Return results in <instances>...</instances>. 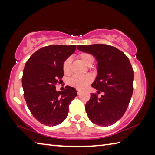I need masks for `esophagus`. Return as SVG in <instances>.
<instances>
[{"mask_svg":"<svg viewBox=\"0 0 155 155\" xmlns=\"http://www.w3.org/2000/svg\"><path fill=\"white\" fill-rule=\"evenodd\" d=\"M82 93V91H81V90H77V94H78V95H80V94Z\"/></svg>","mask_w":155,"mask_h":155,"instance_id":"obj_1","label":"esophagus"}]
</instances>
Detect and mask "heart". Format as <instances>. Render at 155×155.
Listing matches in <instances>:
<instances>
[{
	"instance_id": "heart-1",
	"label": "heart",
	"mask_w": 155,
	"mask_h": 155,
	"mask_svg": "<svg viewBox=\"0 0 155 155\" xmlns=\"http://www.w3.org/2000/svg\"><path fill=\"white\" fill-rule=\"evenodd\" d=\"M78 57L82 61L84 64L87 65H91L94 62V58L91 54L88 53H81L78 54ZM72 64V58L71 57H68L65 60L64 64H63V70L65 74H70L72 72L71 68ZM93 80L92 77L90 74L85 75H75L72 77L69 80V84L72 87L77 88V90H82L87 87V85L90 84Z\"/></svg>"
}]
</instances>
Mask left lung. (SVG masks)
<instances>
[{"label": "left lung", "mask_w": 155, "mask_h": 155, "mask_svg": "<svg viewBox=\"0 0 155 155\" xmlns=\"http://www.w3.org/2000/svg\"><path fill=\"white\" fill-rule=\"evenodd\" d=\"M78 51L95 57L98 74L92 87L96 94L85 104L87 116L94 124L108 127L121 118L128 108L133 94V68L124 52L114 46L103 44L78 45Z\"/></svg>", "instance_id": "left-lung-1"}]
</instances>
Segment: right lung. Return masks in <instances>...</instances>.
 I'll use <instances>...</instances> for the list:
<instances>
[{
	"mask_svg": "<svg viewBox=\"0 0 155 155\" xmlns=\"http://www.w3.org/2000/svg\"><path fill=\"white\" fill-rule=\"evenodd\" d=\"M76 45L43 47L30 57L22 78L28 109L38 121L48 127L61 124L67 117L68 107L77 96L74 87L57 91L55 85L64 76L63 64L74 53Z\"/></svg>",
	"mask_w": 155,
	"mask_h": 155,
	"instance_id": "add662e5",
	"label": "right lung"
}]
</instances>
